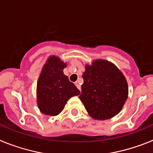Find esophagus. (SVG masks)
<instances>
[{
  "instance_id": "esophagus-1",
  "label": "esophagus",
  "mask_w": 153,
  "mask_h": 153,
  "mask_svg": "<svg viewBox=\"0 0 153 153\" xmlns=\"http://www.w3.org/2000/svg\"><path fill=\"white\" fill-rule=\"evenodd\" d=\"M75 85H76V86L77 87L78 90H81V86H80V84H79V82H76Z\"/></svg>"
}]
</instances>
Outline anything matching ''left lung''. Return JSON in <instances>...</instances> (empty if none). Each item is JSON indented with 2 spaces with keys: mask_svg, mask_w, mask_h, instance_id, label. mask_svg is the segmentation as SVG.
I'll list each match as a JSON object with an SVG mask.
<instances>
[{
  "mask_svg": "<svg viewBox=\"0 0 153 153\" xmlns=\"http://www.w3.org/2000/svg\"><path fill=\"white\" fill-rule=\"evenodd\" d=\"M83 79L79 98L93 119L108 120L120 113L128 97V85L114 64L95 60L86 65Z\"/></svg>",
  "mask_w": 153,
  "mask_h": 153,
  "instance_id": "8db88e82",
  "label": "left lung"
}]
</instances>
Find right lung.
I'll return each mask as SVG.
<instances>
[{"label":"right lung","mask_w":153,"mask_h":153,"mask_svg":"<svg viewBox=\"0 0 153 153\" xmlns=\"http://www.w3.org/2000/svg\"><path fill=\"white\" fill-rule=\"evenodd\" d=\"M66 67V63L55 56H51L44 66L36 86L37 105L44 114L56 116L69 99L80 93L63 74Z\"/></svg>","instance_id":"right-lung-1"}]
</instances>
